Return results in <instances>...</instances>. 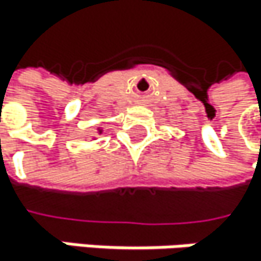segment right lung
<instances>
[{
    "instance_id": "add662e5",
    "label": "right lung",
    "mask_w": 261,
    "mask_h": 261,
    "mask_svg": "<svg viewBox=\"0 0 261 261\" xmlns=\"http://www.w3.org/2000/svg\"><path fill=\"white\" fill-rule=\"evenodd\" d=\"M100 133H102V129H100V128H99V135H100Z\"/></svg>"
}]
</instances>
